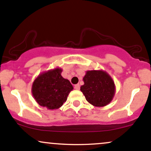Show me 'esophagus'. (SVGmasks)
<instances>
[{"mask_svg": "<svg viewBox=\"0 0 151 151\" xmlns=\"http://www.w3.org/2000/svg\"><path fill=\"white\" fill-rule=\"evenodd\" d=\"M74 88H75L76 90H79V89H80V85H79V84H76V85H75V86H74Z\"/></svg>", "mask_w": 151, "mask_h": 151, "instance_id": "esophagus-1", "label": "esophagus"}]
</instances>
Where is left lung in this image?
<instances>
[{
	"label": "left lung",
	"mask_w": 151,
	"mask_h": 151,
	"mask_svg": "<svg viewBox=\"0 0 151 151\" xmlns=\"http://www.w3.org/2000/svg\"><path fill=\"white\" fill-rule=\"evenodd\" d=\"M83 80L84 84L81 91L91 104L102 107L112 101L116 88L114 81L106 71L87 70Z\"/></svg>",
	"instance_id": "8db88e82"
}]
</instances>
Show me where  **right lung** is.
Here are the masks:
<instances>
[{
  "instance_id": "obj_1",
  "label": "right lung",
  "mask_w": 151,
  "mask_h": 151,
  "mask_svg": "<svg viewBox=\"0 0 151 151\" xmlns=\"http://www.w3.org/2000/svg\"><path fill=\"white\" fill-rule=\"evenodd\" d=\"M60 68L42 73L32 83V93L40 106L47 109H58L66 101L73 89L68 79L61 76Z\"/></svg>"
}]
</instances>
